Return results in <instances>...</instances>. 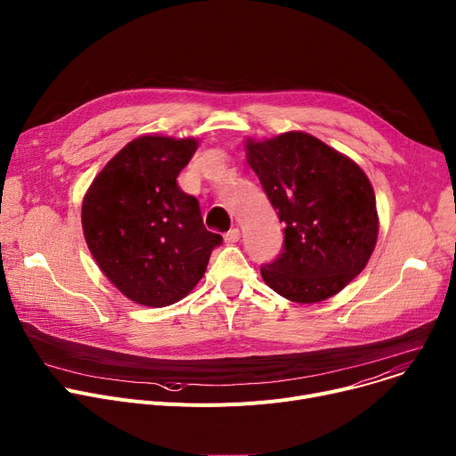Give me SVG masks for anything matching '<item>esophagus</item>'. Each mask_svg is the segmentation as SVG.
Segmentation results:
<instances>
[{"mask_svg": "<svg viewBox=\"0 0 456 456\" xmlns=\"http://www.w3.org/2000/svg\"><path fill=\"white\" fill-rule=\"evenodd\" d=\"M224 238H225V244H236V241L240 240V231L236 227H232L224 234Z\"/></svg>", "mask_w": 456, "mask_h": 456, "instance_id": "1", "label": "esophagus"}]
</instances>
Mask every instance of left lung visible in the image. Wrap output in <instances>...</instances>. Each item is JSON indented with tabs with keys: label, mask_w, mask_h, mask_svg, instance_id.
<instances>
[{
	"label": "left lung",
	"mask_w": 456,
	"mask_h": 456,
	"mask_svg": "<svg viewBox=\"0 0 456 456\" xmlns=\"http://www.w3.org/2000/svg\"><path fill=\"white\" fill-rule=\"evenodd\" d=\"M248 161L286 225L281 255L260 267L265 284L300 305L339 293L365 269L378 240L365 172L302 132L249 141Z\"/></svg>",
	"instance_id": "8db88e82"
}]
</instances>
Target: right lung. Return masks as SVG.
I'll list each match as a JSON object with an SVG mask.
<instances>
[{
  "label": "right lung",
  "mask_w": 456,
  "mask_h": 456,
  "mask_svg": "<svg viewBox=\"0 0 456 456\" xmlns=\"http://www.w3.org/2000/svg\"><path fill=\"white\" fill-rule=\"evenodd\" d=\"M198 141L142 135L101 170L82 203L87 248L104 275L137 305L163 308L203 277L224 238L203 225L179 172Z\"/></svg>",
  "instance_id": "add662e5"
}]
</instances>
